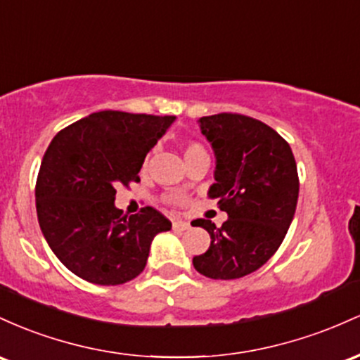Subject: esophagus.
<instances>
[{"label":"esophagus","mask_w":360,"mask_h":360,"mask_svg":"<svg viewBox=\"0 0 360 360\" xmlns=\"http://www.w3.org/2000/svg\"><path fill=\"white\" fill-rule=\"evenodd\" d=\"M173 229H180V231H185V229H191V224H188L187 221L173 219Z\"/></svg>","instance_id":"esophagus-1"}]
</instances>
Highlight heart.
I'll return each instance as SVG.
<instances>
[{"instance_id":"1","label":"heart","mask_w":360,"mask_h":360,"mask_svg":"<svg viewBox=\"0 0 360 360\" xmlns=\"http://www.w3.org/2000/svg\"><path fill=\"white\" fill-rule=\"evenodd\" d=\"M199 153H205L204 149H202V146H199V144H187L185 146V158H188V156H193V155H199ZM146 165H148V160H146Z\"/></svg>"}]
</instances>
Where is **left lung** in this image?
Returning a JSON list of instances; mask_svg holds the SVG:
<instances>
[{"instance_id": "1", "label": "left lung", "mask_w": 360, "mask_h": 360, "mask_svg": "<svg viewBox=\"0 0 360 360\" xmlns=\"http://www.w3.org/2000/svg\"><path fill=\"white\" fill-rule=\"evenodd\" d=\"M197 122L216 158L207 195L219 197L228 221L221 228L195 221L211 245L192 264L205 277H245L267 264L292 223L300 195L296 160L272 127L252 117L217 114Z\"/></svg>"}]
</instances>
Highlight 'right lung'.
I'll return each mask as SVG.
<instances>
[{
	"instance_id": "add662e5",
	"label": "right lung",
	"mask_w": 360,
	"mask_h": 360,
	"mask_svg": "<svg viewBox=\"0 0 360 360\" xmlns=\"http://www.w3.org/2000/svg\"><path fill=\"white\" fill-rule=\"evenodd\" d=\"M175 117L103 110L51 141L37 176L40 231L75 276L100 285L132 281L146 267L153 240L172 223L153 207L122 216L115 188L139 181L144 158Z\"/></svg>"
}]
</instances>
